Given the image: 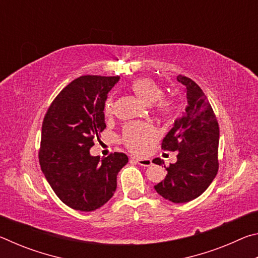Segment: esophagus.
I'll list each match as a JSON object with an SVG mask.
<instances>
[{
	"instance_id": "obj_1",
	"label": "esophagus",
	"mask_w": 258,
	"mask_h": 258,
	"mask_svg": "<svg viewBox=\"0 0 258 258\" xmlns=\"http://www.w3.org/2000/svg\"><path fill=\"white\" fill-rule=\"evenodd\" d=\"M135 163L137 164H139V165H141V166H145V167H148V166H150L151 164H152V161H151V159H149V158H132Z\"/></svg>"
}]
</instances>
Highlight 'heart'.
Returning <instances> with one entry per match:
<instances>
[{
    "label": "heart",
    "instance_id": "obj_1",
    "mask_svg": "<svg viewBox=\"0 0 258 258\" xmlns=\"http://www.w3.org/2000/svg\"><path fill=\"white\" fill-rule=\"evenodd\" d=\"M130 89L146 104H151L154 111L161 118H171L176 111V103L172 98L163 97L164 89L158 82L150 77H141L134 80L130 84ZM106 116L113 112V100L108 97L103 104ZM155 138V130L147 123L126 124L120 134V142L128 150L135 154H141L146 146Z\"/></svg>",
    "mask_w": 258,
    "mask_h": 258
}]
</instances>
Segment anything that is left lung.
<instances>
[{
  "mask_svg": "<svg viewBox=\"0 0 258 258\" xmlns=\"http://www.w3.org/2000/svg\"><path fill=\"white\" fill-rule=\"evenodd\" d=\"M177 81L185 86L186 106L161 142L163 150L177 152V161L166 167L167 175L155 189L169 202L182 204L198 198L216 176L220 127L197 83L183 75ZM154 163L164 161L156 158Z\"/></svg>",
  "mask_w": 258,
  "mask_h": 258,
  "instance_id": "8db88e82",
  "label": "left lung"
}]
</instances>
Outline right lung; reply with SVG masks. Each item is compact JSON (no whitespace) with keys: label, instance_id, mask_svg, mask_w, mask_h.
Listing matches in <instances>:
<instances>
[{"label":"right lung","instance_id":"obj_1","mask_svg":"<svg viewBox=\"0 0 258 258\" xmlns=\"http://www.w3.org/2000/svg\"><path fill=\"white\" fill-rule=\"evenodd\" d=\"M119 76L84 75L63 87L42 124L38 159L58 198L73 209L92 212L103 206L117 187V174L127 164L123 152L103 159L90 155L106 128L103 104Z\"/></svg>","mask_w":258,"mask_h":258}]
</instances>
